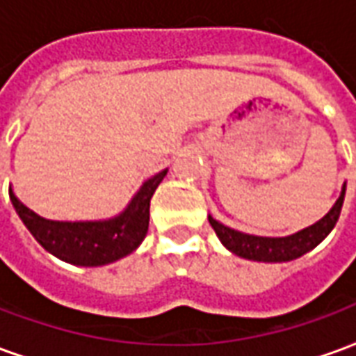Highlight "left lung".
Returning <instances> with one entry per match:
<instances>
[{"instance_id":"left-lung-1","label":"left lung","mask_w":356,"mask_h":356,"mask_svg":"<svg viewBox=\"0 0 356 356\" xmlns=\"http://www.w3.org/2000/svg\"><path fill=\"white\" fill-rule=\"evenodd\" d=\"M343 198L345 185L341 194H339V198L334 204V208L330 209L321 221H316L314 225L307 227L303 231L296 232V234H291V236H284V238H267V236L244 234V232L225 227V225L216 221L211 216L208 219L209 225L213 227V231L219 236V240L231 250L232 254L246 257V259H254V261H291V259H298L303 254H307L309 250L318 246L322 240L328 236L330 231L336 227L337 219H339Z\"/></svg>"}]
</instances>
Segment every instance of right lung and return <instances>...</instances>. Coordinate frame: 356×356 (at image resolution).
<instances>
[{
    "label": "right lung",
    "instance_id": "right-lung-1",
    "mask_svg": "<svg viewBox=\"0 0 356 356\" xmlns=\"http://www.w3.org/2000/svg\"><path fill=\"white\" fill-rule=\"evenodd\" d=\"M168 170L160 171L140 186V191L120 216L108 221L63 223L47 221L28 209L9 188V198L17 213L40 244L58 259L81 267H99L118 261L137 250L147 236L150 198L165 177Z\"/></svg>",
    "mask_w": 356,
    "mask_h": 356
}]
</instances>
